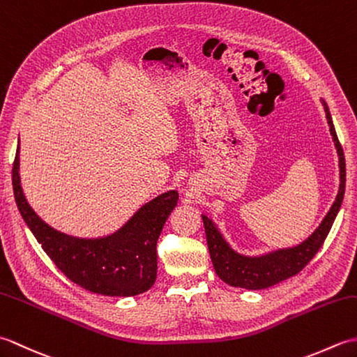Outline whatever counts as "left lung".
Wrapping results in <instances>:
<instances>
[{"label": "left lung", "mask_w": 357, "mask_h": 357, "mask_svg": "<svg viewBox=\"0 0 357 357\" xmlns=\"http://www.w3.org/2000/svg\"><path fill=\"white\" fill-rule=\"evenodd\" d=\"M322 104L330 126V133L333 136V141H335L339 156L340 184L336 201L333 202L327 216L322 219L321 225L312 233V236H308L304 242H301V244L296 247L279 248L276 252L265 253L262 256H244L234 252L229 245V242L224 239L221 231L216 229L213 221L208 219L206 215H202L211 262H213L216 275L221 278L225 284H229L231 287L247 288V290H262V288H268L282 282V280L298 275V273L313 259V256L319 252L325 238L328 236L331 225L335 222L337 211L340 208V204L344 201L345 156L342 146H340V142L337 139L335 126H333L328 105L325 104L324 100Z\"/></svg>", "instance_id": "left-lung-1"}]
</instances>
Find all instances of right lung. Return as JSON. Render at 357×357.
<instances>
[{"mask_svg": "<svg viewBox=\"0 0 357 357\" xmlns=\"http://www.w3.org/2000/svg\"><path fill=\"white\" fill-rule=\"evenodd\" d=\"M13 195L20 213L53 264L72 282L104 296H136L155 284L156 242L167 218L178 204L170 190L136 211L115 233L102 238H77L52 229L29 206L20 179V142L12 169Z\"/></svg>", "mask_w": 357, "mask_h": 357, "instance_id": "add662e5", "label": "right lung"}]
</instances>
